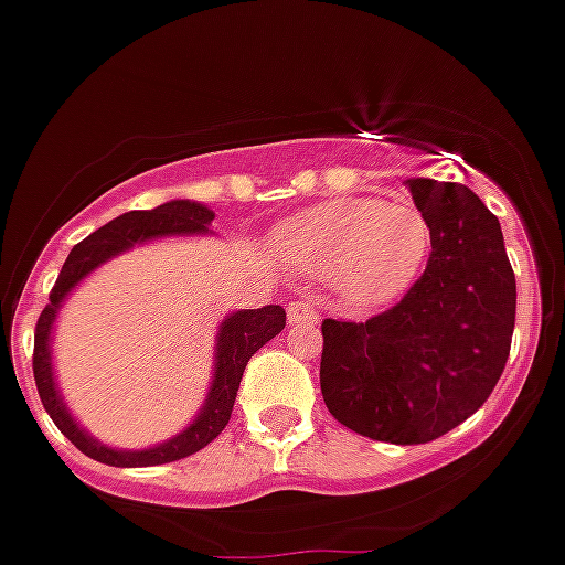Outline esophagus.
I'll list each match as a JSON object with an SVG mask.
<instances>
[{"label":"esophagus","instance_id":"esophagus-1","mask_svg":"<svg viewBox=\"0 0 565 565\" xmlns=\"http://www.w3.org/2000/svg\"><path fill=\"white\" fill-rule=\"evenodd\" d=\"M287 316H289V323H301V327H312V323L318 321L310 301H292L287 307Z\"/></svg>","mask_w":565,"mask_h":565}]
</instances>
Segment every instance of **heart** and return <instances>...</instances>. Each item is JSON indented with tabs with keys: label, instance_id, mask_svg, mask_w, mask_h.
Masks as SVG:
<instances>
[{
	"label": "heart",
	"instance_id": "heart-1",
	"mask_svg": "<svg viewBox=\"0 0 565 565\" xmlns=\"http://www.w3.org/2000/svg\"><path fill=\"white\" fill-rule=\"evenodd\" d=\"M431 227L418 204L347 195L292 215L273 233V249L301 276L332 278L352 307L404 296L424 269Z\"/></svg>",
	"mask_w": 565,
	"mask_h": 565
}]
</instances>
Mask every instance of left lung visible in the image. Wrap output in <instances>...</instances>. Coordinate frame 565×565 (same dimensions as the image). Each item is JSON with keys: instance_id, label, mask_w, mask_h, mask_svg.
I'll list each match as a JSON object with an SVG mask.
<instances>
[{"instance_id": "8db88e82", "label": "left lung", "mask_w": 565, "mask_h": 565, "mask_svg": "<svg viewBox=\"0 0 565 565\" xmlns=\"http://www.w3.org/2000/svg\"><path fill=\"white\" fill-rule=\"evenodd\" d=\"M431 227L424 276L370 321L323 318L321 395L347 429L429 444L487 404L503 375L518 287L500 222L463 184L406 181Z\"/></svg>"}]
</instances>
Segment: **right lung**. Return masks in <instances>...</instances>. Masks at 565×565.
Returning <instances> with one entry per match:
<instances>
[{"instance_id": "add662e5", "label": "right lung", "mask_w": 565, "mask_h": 565, "mask_svg": "<svg viewBox=\"0 0 565 565\" xmlns=\"http://www.w3.org/2000/svg\"><path fill=\"white\" fill-rule=\"evenodd\" d=\"M215 213L199 201L175 199L167 201L156 210H134L119 218L107 222L96 233H90L85 242H78L71 249L67 262L62 264V273L56 278V287L51 289V303H47L42 316L36 321V335H33V377H36V390L42 406L47 409L53 424L58 431L76 446L78 452H85L87 458L99 460L107 466H159L173 463V460L190 458L193 452L204 449L210 440H215L230 424L233 415L235 395H238V384H242L244 366L249 358L262 350L269 338H276L287 323V312L278 303H267L262 310H242L233 312L218 327V341H215V370L213 384H210L207 401L195 415L193 424L184 431H179L175 438L164 440L150 449H110V446L93 440L76 420L71 418L65 401L58 395L56 381H53L51 366V332L56 312L62 301L67 298L73 287H76L87 273L105 264L113 255L125 253V249L136 247L150 238H161V235H201L207 233L210 222Z\"/></svg>"}]
</instances>
